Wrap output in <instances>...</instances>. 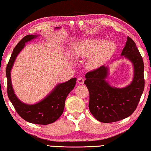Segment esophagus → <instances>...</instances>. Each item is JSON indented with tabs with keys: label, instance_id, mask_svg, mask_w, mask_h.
I'll return each instance as SVG.
<instances>
[{
	"label": "esophagus",
	"instance_id": "obj_1",
	"mask_svg": "<svg viewBox=\"0 0 151 151\" xmlns=\"http://www.w3.org/2000/svg\"><path fill=\"white\" fill-rule=\"evenodd\" d=\"M77 83L78 84H83L84 83V78L83 77H78L77 78Z\"/></svg>",
	"mask_w": 151,
	"mask_h": 151
}]
</instances>
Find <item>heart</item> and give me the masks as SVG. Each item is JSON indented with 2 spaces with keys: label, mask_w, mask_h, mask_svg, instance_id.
<instances>
[{
  "label": "heart",
  "mask_w": 151,
  "mask_h": 151,
  "mask_svg": "<svg viewBox=\"0 0 151 151\" xmlns=\"http://www.w3.org/2000/svg\"><path fill=\"white\" fill-rule=\"evenodd\" d=\"M114 47V43L111 41L90 39L83 42L81 45L75 49L74 53L77 58L92 56L90 63L93 66H97L112 52Z\"/></svg>",
  "instance_id": "heart-1"
}]
</instances>
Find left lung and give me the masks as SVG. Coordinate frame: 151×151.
<instances>
[{"mask_svg":"<svg viewBox=\"0 0 151 151\" xmlns=\"http://www.w3.org/2000/svg\"><path fill=\"white\" fill-rule=\"evenodd\" d=\"M121 55L129 60L134 65V78L127 87H111L105 80L109 68L104 66L85 75L84 83L89 93V111L100 122H116L128 117L136 109L143 93L145 78L142 58L136 43L129 37Z\"/></svg>","mask_w":151,"mask_h":151,"instance_id":"obj_1","label":"left lung"}]
</instances>
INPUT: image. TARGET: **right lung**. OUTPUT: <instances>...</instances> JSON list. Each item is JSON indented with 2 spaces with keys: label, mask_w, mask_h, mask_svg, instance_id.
Masks as SVG:
<instances>
[{
  "label": "right lung",
  "mask_w": 151,
  "mask_h": 151,
  "mask_svg": "<svg viewBox=\"0 0 151 151\" xmlns=\"http://www.w3.org/2000/svg\"><path fill=\"white\" fill-rule=\"evenodd\" d=\"M37 37V35H28L18 42L13 49L6 68L7 78V95L18 114L29 123L39 125H48L55 122L64 111L67 96L75 86L76 78L60 83L45 98L35 104L29 105L22 102L14 93L11 80V70L18 54L25 46V43Z\"/></svg>",
  "instance_id": "1"
}]
</instances>
